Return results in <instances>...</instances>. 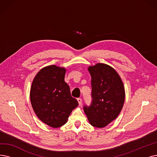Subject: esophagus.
<instances>
[{"label": "esophagus", "instance_id": "esophagus-1", "mask_svg": "<svg viewBox=\"0 0 157 157\" xmlns=\"http://www.w3.org/2000/svg\"><path fill=\"white\" fill-rule=\"evenodd\" d=\"M77 100H78V102L79 105H80L81 104H82V98H77Z\"/></svg>", "mask_w": 157, "mask_h": 157}]
</instances>
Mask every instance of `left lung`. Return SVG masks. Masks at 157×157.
<instances>
[{
	"mask_svg": "<svg viewBox=\"0 0 157 157\" xmlns=\"http://www.w3.org/2000/svg\"><path fill=\"white\" fill-rule=\"evenodd\" d=\"M91 103L84 111L91 126L102 128L118 117L125 99L122 81L111 66L102 63L90 66Z\"/></svg>",
	"mask_w": 157,
	"mask_h": 157,
	"instance_id": "obj_1",
	"label": "left lung"
}]
</instances>
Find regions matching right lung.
I'll list each match as a JSON object with an SVG mask.
<instances>
[{
	"mask_svg": "<svg viewBox=\"0 0 157 157\" xmlns=\"http://www.w3.org/2000/svg\"><path fill=\"white\" fill-rule=\"evenodd\" d=\"M65 73L63 67L49 66L39 71L31 84L30 99L35 114L54 128L64 125L78 105L64 81Z\"/></svg>",
	"mask_w": 157,
	"mask_h": 157,
	"instance_id": "right-lung-1",
	"label": "right lung"
}]
</instances>
